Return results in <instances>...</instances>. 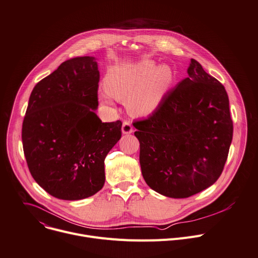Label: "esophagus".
<instances>
[{
  "instance_id": "34e87169",
  "label": "esophagus",
  "mask_w": 258,
  "mask_h": 258,
  "mask_svg": "<svg viewBox=\"0 0 258 258\" xmlns=\"http://www.w3.org/2000/svg\"><path fill=\"white\" fill-rule=\"evenodd\" d=\"M133 125L131 120H124L122 123V134L127 135V134H132L133 133Z\"/></svg>"
}]
</instances>
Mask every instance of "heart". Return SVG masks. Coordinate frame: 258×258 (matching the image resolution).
<instances>
[{"label":"heart","instance_id":"obj_1","mask_svg":"<svg viewBox=\"0 0 258 258\" xmlns=\"http://www.w3.org/2000/svg\"><path fill=\"white\" fill-rule=\"evenodd\" d=\"M173 80L172 69L167 64L155 67L151 60L128 67H116L108 73L106 91L102 99L111 97L126 102L134 115L146 116L153 113L165 98Z\"/></svg>","mask_w":258,"mask_h":258}]
</instances>
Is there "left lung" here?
<instances>
[{
    "mask_svg": "<svg viewBox=\"0 0 258 258\" xmlns=\"http://www.w3.org/2000/svg\"><path fill=\"white\" fill-rule=\"evenodd\" d=\"M187 73L148 118L133 123L145 182L174 199L189 198L218 180L233 132L224 86L194 58Z\"/></svg>",
    "mask_w": 258,
    "mask_h": 258,
    "instance_id": "left-lung-1",
    "label": "left lung"
}]
</instances>
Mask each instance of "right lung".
I'll list each match as a JSON object with an SVG mask.
<instances>
[{
  "instance_id": "1",
  "label": "right lung",
  "mask_w": 258,
  "mask_h": 258,
  "mask_svg": "<svg viewBox=\"0 0 258 258\" xmlns=\"http://www.w3.org/2000/svg\"><path fill=\"white\" fill-rule=\"evenodd\" d=\"M100 72L92 56L74 57L39 81L22 123V146L35 181L64 201L89 198L105 183L104 161L122 122L95 113Z\"/></svg>"
}]
</instances>
